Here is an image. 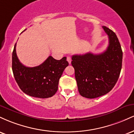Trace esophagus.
I'll return each instance as SVG.
<instances>
[{
  "mask_svg": "<svg viewBox=\"0 0 134 134\" xmlns=\"http://www.w3.org/2000/svg\"><path fill=\"white\" fill-rule=\"evenodd\" d=\"M67 62H69V64H71V57H69V56L67 57Z\"/></svg>",
  "mask_w": 134,
  "mask_h": 134,
  "instance_id": "esophagus-1",
  "label": "esophagus"
}]
</instances>
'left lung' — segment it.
<instances>
[{"label":"left lung","instance_id":"1","mask_svg":"<svg viewBox=\"0 0 134 134\" xmlns=\"http://www.w3.org/2000/svg\"><path fill=\"white\" fill-rule=\"evenodd\" d=\"M103 28L109 39L105 51L100 54L90 52L72 57L78 91L81 96L90 99L106 94L113 89L122 65L123 52L116 34L107 27Z\"/></svg>","mask_w":134,"mask_h":134}]
</instances>
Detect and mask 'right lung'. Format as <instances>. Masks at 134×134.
<instances>
[{
  "mask_svg": "<svg viewBox=\"0 0 134 134\" xmlns=\"http://www.w3.org/2000/svg\"><path fill=\"white\" fill-rule=\"evenodd\" d=\"M16 47V43L13 52L12 69L20 89L26 94L35 98L53 96L57 91L59 79L64 69L69 65L67 58L64 57L58 60L49 56L41 65L34 67H26L17 57Z\"/></svg>",
  "mask_w": 134,
  "mask_h": 134,
  "instance_id": "obj_1",
  "label": "right lung"
}]
</instances>
